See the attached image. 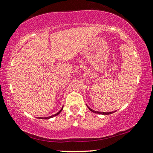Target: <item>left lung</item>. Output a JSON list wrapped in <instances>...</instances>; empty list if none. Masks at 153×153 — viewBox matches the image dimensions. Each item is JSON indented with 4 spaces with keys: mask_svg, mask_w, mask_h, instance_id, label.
<instances>
[{
    "mask_svg": "<svg viewBox=\"0 0 153 153\" xmlns=\"http://www.w3.org/2000/svg\"><path fill=\"white\" fill-rule=\"evenodd\" d=\"M88 108L91 111H93V113H95V114H103V115H108V114H113V113H114V112H107V113H106V112H100V111H94L93 109H91V108H89V107H88Z\"/></svg>",
    "mask_w": 153,
    "mask_h": 153,
    "instance_id": "1",
    "label": "left lung"
}]
</instances>
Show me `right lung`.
Masks as SVG:
<instances>
[{"mask_svg":"<svg viewBox=\"0 0 153 153\" xmlns=\"http://www.w3.org/2000/svg\"><path fill=\"white\" fill-rule=\"evenodd\" d=\"M62 108H61V109H60V111H58V112L57 113V114H54V115H53V116H49V117H46V118H41V119H49V118H52V117H53V116H57V115L59 114L62 111Z\"/></svg>","mask_w":153,"mask_h":153,"instance_id":"add662e5","label":"right lung"}]
</instances>
